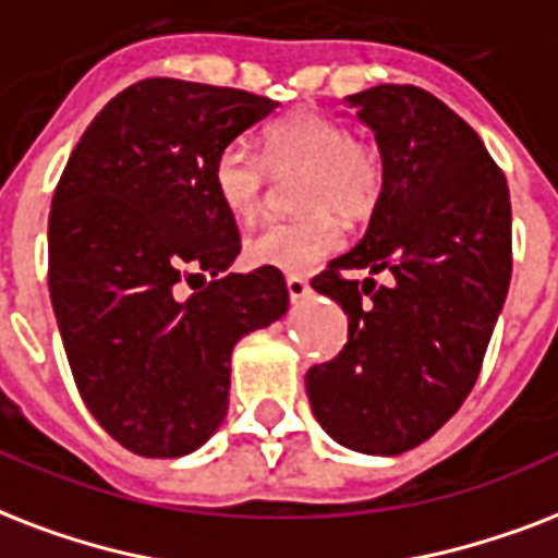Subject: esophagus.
<instances>
[{
    "mask_svg": "<svg viewBox=\"0 0 558 558\" xmlns=\"http://www.w3.org/2000/svg\"><path fill=\"white\" fill-rule=\"evenodd\" d=\"M284 284H288V296H291V302L305 300V296L311 293L308 279H305V276H288V282Z\"/></svg>",
    "mask_w": 558,
    "mask_h": 558,
    "instance_id": "esophagus-1",
    "label": "esophagus"
}]
</instances>
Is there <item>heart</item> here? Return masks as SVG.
I'll use <instances>...</instances> for the list:
<instances>
[{
	"mask_svg": "<svg viewBox=\"0 0 558 558\" xmlns=\"http://www.w3.org/2000/svg\"><path fill=\"white\" fill-rule=\"evenodd\" d=\"M265 161L274 174L305 171L300 183L302 215L288 223H267L250 235L244 258L282 274H305L343 241L340 218H369L384 194V162L378 150L352 142L343 124L317 113H293L265 136ZM215 192L232 218L253 220L265 209L267 169L247 145L232 142L215 159Z\"/></svg>",
	"mask_w": 558,
	"mask_h": 558,
	"instance_id": "obj_1",
	"label": "heart"
}]
</instances>
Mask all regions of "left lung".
Segmentation results:
<instances>
[{"label":"left lung","instance_id":"8db88e82","mask_svg":"<svg viewBox=\"0 0 558 558\" xmlns=\"http://www.w3.org/2000/svg\"><path fill=\"white\" fill-rule=\"evenodd\" d=\"M375 133L384 194L364 239L311 288L349 319L343 352L305 375L335 442L396 457L454 416L472 392L512 276V206L483 140L418 86L381 84L343 101ZM357 269L390 286L357 283Z\"/></svg>","mask_w":558,"mask_h":558}]
</instances>
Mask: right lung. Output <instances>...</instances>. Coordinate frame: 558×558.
<instances>
[{
  "instance_id": "1",
  "label": "right lung",
  "mask_w": 558,
  "mask_h": 558,
  "mask_svg": "<svg viewBox=\"0 0 558 558\" xmlns=\"http://www.w3.org/2000/svg\"><path fill=\"white\" fill-rule=\"evenodd\" d=\"M276 110L244 89L148 77L95 116L49 215V291L77 392L140 457H185L230 404L232 349L288 311L274 267L241 253L215 159ZM211 275L189 301L180 278Z\"/></svg>"
}]
</instances>
